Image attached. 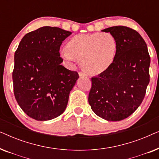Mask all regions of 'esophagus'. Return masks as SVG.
Segmentation results:
<instances>
[{
    "mask_svg": "<svg viewBox=\"0 0 159 159\" xmlns=\"http://www.w3.org/2000/svg\"><path fill=\"white\" fill-rule=\"evenodd\" d=\"M78 74H79L80 77H82V76H86L85 74L83 73V72H82V71H79V72H78Z\"/></svg>",
    "mask_w": 159,
    "mask_h": 159,
    "instance_id": "34e87169",
    "label": "esophagus"
}]
</instances>
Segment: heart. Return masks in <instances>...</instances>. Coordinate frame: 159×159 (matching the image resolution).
<instances>
[{"label": "heart", "mask_w": 159, "mask_h": 159, "mask_svg": "<svg viewBox=\"0 0 159 159\" xmlns=\"http://www.w3.org/2000/svg\"><path fill=\"white\" fill-rule=\"evenodd\" d=\"M117 42L108 32L77 34L69 39L66 48L60 51L63 59L70 65L81 60L83 70L91 75L104 72L116 58Z\"/></svg>", "instance_id": "1"}]
</instances>
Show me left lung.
I'll return each instance as SVG.
<instances>
[{"label": "left lung", "mask_w": 159, "mask_h": 159, "mask_svg": "<svg viewBox=\"0 0 159 159\" xmlns=\"http://www.w3.org/2000/svg\"><path fill=\"white\" fill-rule=\"evenodd\" d=\"M117 42L111 66L92 77L88 102L98 116L121 121L133 114L144 99L150 82L151 63L147 45L136 30L125 26L106 28Z\"/></svg>", "instance_id": "left-lung-1"}]
</instances>
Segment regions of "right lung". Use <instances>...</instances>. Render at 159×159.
I'll return each mask as SVG.
<instances>
[{
  "instance_id": "right-lung-1",
  "label": "right lung",
  "mask_w": 159,
  "mask_h": 159,
  "mask_svg": "<svg viewBox=\"0 0 159 159\" xmlns=\"http://www.w3.org/2000/svg\"><path fill=\"white\" fill-rule=\"evenodd\" d=\"M71 34L43 27L26 34L14 54V93L19 106L31 118L51 120L66 109L79 75L62 66L59 50Z\"/></svg>"
}]
</instances>
